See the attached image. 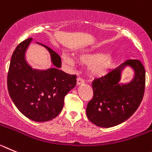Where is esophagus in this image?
<instances>
[{"mask_svg": "<svg viewBox=\"0 0 152 152\" xmlns=\"http://www.w3.org/2000/svg\"><path fill=\"white\" fill-rule=\"evenodd\" d=\"M84 80H83V79H81V78H78L77 79V81H76V84H77V86H80V85H83L84 84Z\"/></svg>", "mask_w": 152, "mask_h": 152, "instance_id": "1", "label": "esophagus"}]
</instances>
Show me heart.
Masks as SVG:
<instances>
[{"label":"heart","instance_id":"heart-1","mask_svg":"<svg viewBox=\"0 0 152 152\" xmlns=\"http://www.w3.org/2000/svg\"><path fill=\"white\" fill-rule=\"evenodd\" d=\"M62 59L66 65L74 66L76 60L66 54H62ZM77 61L83 65H88V73L94 77H102L113 68V57L110 54H102L99 52H85L77 56Z\"/></svg>","mask_w":152,"mask_h":152}]
</instances>
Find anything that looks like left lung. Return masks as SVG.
Listing matches in <instances>:
<instances>
[{
	"mask_svg": "<svg viewBox=\"0 0 152 152\" xmlns=\"http://www.w3.org/2000/svg\"><path fill=\"white\" fill-rule=\"evenodd\" d=\"M126 66L134 71L127 83H120ZM145 85V70L138 60H128L104 76L92 83L94 95L86 107V115L92 124L100 127L122 124L135 113L142 102Z\"/></svg>",
	"mask_w": 152,
	"mask_h": 152,
	"instance_id": "left-lung-1",
	"label": "left lung"
}]
</instances>
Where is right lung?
<instances>
[{
	"label": "right lung",
	"instance_id": "add662e5",
	"mask_svg": "<svg viewBox=\"0 0 152 152\" xmlns=\"http://www.w3.org/2000/svg\"><path fill=\"white\" fill-rule=\"evenodd\" d=\"M33 39L23 41L12 55L7 75L9 95L15 106L27 118L45 122L61 112L64 97L76 85V76L61 70V59L52 49L41 43L50 56L53 68L33 69L26 60V52Z\"/></svg>",
	"mask_w": 152,
	"mask_h": 152
}]
</instances>
